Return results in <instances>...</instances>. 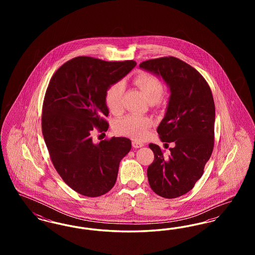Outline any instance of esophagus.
Masks as SVG:
<instances>
[{"instance_id":"1","label":"esophagus","mask_w":255,"mask_h":255,"mask_svg":"<svg viewBox=\"0 0 255 255\" xmlns=\"http://www.w3.org/2000/svg\"><path fill=\"white\" fill-rule=\"evenodd\" d=\"M132 145H133V148H140V147H142L144 144L142 142H140V141L133 140L132 141Z\"/></svg>"}]
</instances>
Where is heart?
Wrapping results in <instances>:
<instances>
[{"mask_svg":"<svg viewBox=\"0 0 255 255\" xmlns=\"http://www.w3.org/2000/svg\"><path fill=\"white\" fill-rule=\"evenodd\" d=\"M133 83L141 91L148 102L154 103L159 100L163 94V86L158 77L150 73H141L133 78ZM123 84L115 82L106 89L104 100L107 108L113 114L122 112V97ZM152 125V121L148 117L129 115L117 121L114 130L118 134L129 136L133 139H142L147 134V130Z\"/></svg>","mask_w":255,"mask_h":255,"instance_id":"heart-1","label":"heart"}]
</instances>
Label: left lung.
Masks as SVG:
<instances>
[{
  "mask_svg": "<svg viewBox=\"0 0 255 255\" xmlns=\"http://www.w3.org/2000/svg\"><path fill=\"white\" fill-rule=\"evenodd\" d=\"M139 67L161 76L169 86L168 107L157 132L161 141L174 142L175 146L164 157L159 146L149 144L155 158L148 166L147 177L156 194L174 199L194 187L212 154L214 100L203 75L179 58L150 59Z\"/></svg>",
  "mask_w": 255,
  "mask_h": 255,
  "instance_id": "obj_1",
  "label": "left lung"
}]
</instances>
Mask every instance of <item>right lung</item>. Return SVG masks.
<instances>
[{"instance_id":"obj_1","label":"right lung","mask_w":255,"mask_h":255,"mask_svg":"<svg viewBox=\"0 0 255 255\" xmlns=\"http://www.w3.org/2000/svg\"><path fill=\"white\" fill-rule=\"evenodd\" d=\"M133 60L108 62L78 56L52 75L44 98L42 132L49 157L62 180L86 197H99L115 185L120 162L131 140L115 137L93 142L92 134L106 132L109 115L106 89L132 71Z\"/></svg>"}]
</instances>
